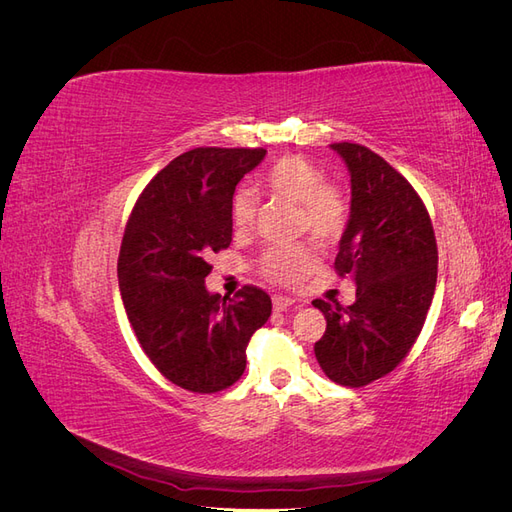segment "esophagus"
<instances>
[{"label":"esophagus","mask_w":512,"mask_h":512,"mask_svg":"<svg viewBox=\"0 0 512 512\" xmlns=\"http://www.w3.org/2000/svg\"><path fill=\"white\" fill-rule=\"evenodd\" d=\"M292 305H294V299H290V297H282V294H275L273 297V307L277 309V312H286V309Z\"/></svg>","instance_id":"esophagus-1"}]
</instances>
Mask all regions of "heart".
Segmentation results:
<instances>
[{"instance_id":"1","label":"heart","mask_w":512,"mask_h":512,"mask_svg":"<svg viewBox=\"0 0 512 512\" xmlns=\"http://www.w3.org/2000/svg\"><path fill=\"white\" fill-rule=\"evenodd\" d=\"M265 185L292 203L301 205V226L324 243L342 237L348 222V203L344 194L333 185H324V177L309 160L301 156H284L267 173ZM256 196L250 188L237 190L230 205L232 226L247 230L254 224ZM318 262V250L312 243L275 245L262 254L260 271L269 282L294 286L312 273Z\"/></svg>"}]
</instances>
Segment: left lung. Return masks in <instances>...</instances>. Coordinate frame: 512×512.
<instances>
[{"label":"left lung","instance_id":"8db88e82","mask_svg":"<svg viewBox=\"0 0 512 512\" xmlns=\"http://www.w3.org/2000/svg\"><path fill=\"white\" fill-rule=\"evenodd\" d=\"M350 173V215L335 269L350 275L356 301H314L327 318L316 359L333 382L365 386L393 371L421 333L436 290L438 247L412 185L378 153L333 143Z\"/></svg>","mask_w":512,"mask_h":512}]
</instances>
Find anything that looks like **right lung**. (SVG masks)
<instances>
[{"mask_svg":"<svg viewBox=\"0 0 512 512\" xmlns=\"http://www.w3.org/2000/svg\"><path fill=\"white\" fill-rule=\"evenodd\" d=\"M265 149L198 147L181 153L136 200L117 262L128 320L149 361L173 384L215 393L245 371V348L271 316L265 290L235 299L209 292V254L232 241L230 205Z\"/></svg>","mask_w":512,"mask_h":512,"instance_id":"add662e5","label":"right lung"}]
</instances>
